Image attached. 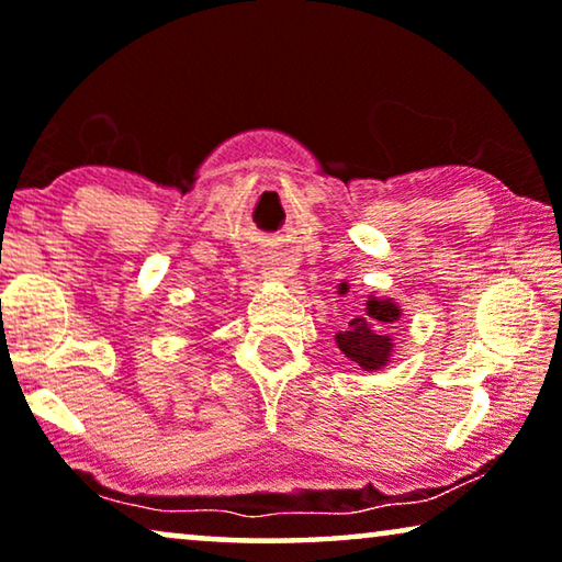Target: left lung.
<instances>
[{"label":"left lung","instance_id":"obj_1","mask_svg":"<svg viewBox=\"0 0 562 562\" xmlns=\"http://www.w3.org/2000/svg\"><path fill=\"white\" fill-rule=\"evenodd\" d=\"M349 283H339V296H347ZM402 308L390 296H376L371 293L364 314L351 318L344 331L334 336L336 347L347 357L351 364L364 371H379L390 364L394 353V339L386 329H392L394 322H400Z\"/></svg>","mask_w":562,"mask_h":562}]
</instances>
